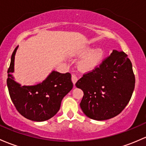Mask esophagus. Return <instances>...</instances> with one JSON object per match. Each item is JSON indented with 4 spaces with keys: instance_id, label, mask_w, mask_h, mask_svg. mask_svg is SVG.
Here are the masks:
<instances>
[{
    "instance_id": "1",
    "label": "esophagus",
    "mask_w": 146,
    "mask_h": 146,
    "mask_svg": "<svg viewBox=\"0 0 146 146\" xmlns=\"http://www.w3.org/2000/svg\"><path fill=\"white\" fill-rule=\"evenodd\" d=\"M71 80H72V82H73V84L75 85V84H76V82H77V81H78V78H77V76H76V75H74V74L72 75Z\"/></svg>"
}]
</instances>
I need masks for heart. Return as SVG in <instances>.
I'll list each match as a JSON object with an SVG mask.
<instances>
[{
    "label": "heart",
    "instance_id": "heart-1",
    "mask_svg": "<svg viewBox=\"0 0 146 146\" xmlns=\"http://www.w3.org/2000/svg\"><path fill=\"white\" fill-rule=\"evenodd\" d=\"M76 55L78 57L84 56L78 63V68L82 73H90L100 65L104 56L101 47L94 49L92 46L87 45L82 47Z\"/></svg>",
    "mask_w": 146,
    "mask_h": 146
}]
</instances>
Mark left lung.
Listing matches in <instances>:
<instances>
[{"label":"left lung","mask_w":146,"mask_h":146,"mask_svg":"<svg viewBox=\"0 0 146 146\" xmlns=\"http://www.w3.org/2000/svg\"><path fill=\"white\" fill-rule=\"evenodd\" d=\"M76 86L84 92L80 106L86 116L106 120L121 113L132 96L135 76L124 52H113L98 68L85 74Z\"/></svg>","instance_id":"8db88e82"}]
</instances>
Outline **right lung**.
Masks as SVG:
<instances>
[{
  "label": "right lung",
  "mask_w": 146,
  "mask_h": 146,
  "mask_svg": "<svg viewBox=\"0 0 146 146\" xmlns=\"http://www.w3.org/2000/svg\"><path fill=\"white\" fill-rule=\"evenodd\" d=\"M18 47L14 50L7 70V85L11 100L24 117L36 122L47 120L60 109L63 98L73 88L71 75L52 70L42 82L24 85L15 80V58Z\"/></svg>",
  "instance_id": "right-lung-1"
}]
</instances>
